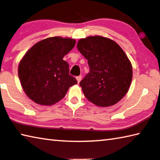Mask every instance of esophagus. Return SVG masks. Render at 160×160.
<instances>
[{
    "instance_id": "obj_1",
    "label": "esophagus",
    "mask_w": 160,
    "mask_h": 160,
    "mask_svg": "<svg viewBox=\"0 0 160 160\" xmlns=\"http://www.w3.org/2000/svg\"><path fill=\"white\" fill-rule=\"evenodd\" d=\"M77 82L78 83L81 82V80H82V76H78V77H77Z\"/></svg>"
}]
</instances>
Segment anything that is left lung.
I'll use <instances>...</instances> for the list:
<instances>
[{"instance_id": "1", "label": "left lung", "mask_w": 160, "mask_h": 160, "mask_svg": "<svg viewBox=\"0 0 160 160\" xmlns=\"http://www.w3.org/2000/svg\"><path fill=\"white\" fill-rule=\"evenodd\" d=\"M77 48L90 68L79 83L86 98L101 107L116 104L128 92L132 80L126 53L115 41L101 36L81 38Z\"/></svg>"}]
</instances>
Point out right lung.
I'll list each match as a JSON object with an SVG mask.
<instances>
[{"label":"right lung","instance_id":"obj_1","mask_svg":"<svg viewBox=\"0 0 160 160\" xmlns=\"http://www.w3.org/2000/svg\"><path fill=\"white\" fill-rule=\"evenodd\" d=\"M76 44L75 39L54 36L32 46L21 58L18 77L24 92L36 104L50 106L65 97L77 83L69 74V66L63 60Z\"/></svg>","mask_w":160,"mask_h":160}]
</instances>
